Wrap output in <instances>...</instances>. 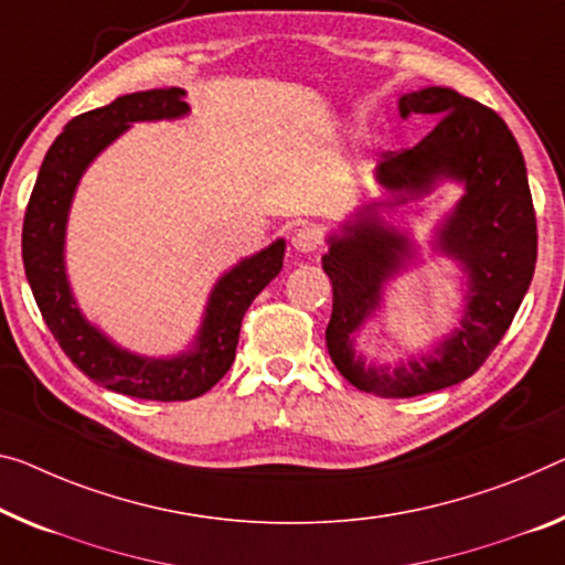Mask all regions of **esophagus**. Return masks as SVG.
I'll use <instances>...</instances> for the list:
<instances>
[{"label": "esophagus", "mask_w": 565, "mask_h": 565, "mask_svg": "<svg viewBox=\"0 0 565 565\" xmlns=\"http://www.w3.org/2000/svg\"><path fill=\"white\" fill-rule=\"evenodd\" d=\"M292 249L295 253H302V255H310V253H316L318 249V245H320V237H318V232L316 230H310V227H302V230H298L292 234Z\"/></svg>", "instance_id": "34e87169"}]
</instances>
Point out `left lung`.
<instances>
[{"label":"left lung","instance_id":"obj_1","mask_svg":"<svg viewBox=\"0 0 565 565\" xmlns=\"http://www.w3.org/2000/svg\"><path fill=\"white\" fill-rule=\"evenodd\" d=\"M398 113H422L437 126L414 149L386 151L373 179L384 199L355 206L326 237L323 270L333 285L326 328L331 361L345 381L373 396L409 398L470 379L513 323L531 288L537 234L523 153L498 113L452 88L429 85L398 98ZM441 180L463 196L435 225L430 248L463 273L460 323L429 352L412 353L394 370L366 364L354 338L383 309L385 288L420 258L408 233L377 210L430 193Z\"/></svg>","mask_w":565,"mask_h":565}]
</instances>
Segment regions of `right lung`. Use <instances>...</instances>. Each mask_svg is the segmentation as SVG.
<instances>
[{
  "label": "right lung",
  "instance_id": "1",
  "mask_svg": "<svg viewBox=\"0 0 565 565\" xmlns=\"http://www.w3.org/2000/svg\"><path fill=\"white\" fill-rule=\"evenodd\" d=\"M189 110L186 90L153 88L120 95L108 106L73 118L45 153L22 227L24 275L55 341L95 384L149 402L196 398L230 371L242 318L280 275L285 257V239L277 237L273 245L224 270L212 285L194 341L173 355H143L126 349L77 306L67 280L65 237L83 173L134 124L179 120Z\"/></svg>",
  "mask_w": 565,
  "mask_h": 565
}]
</instances>
